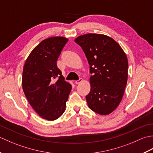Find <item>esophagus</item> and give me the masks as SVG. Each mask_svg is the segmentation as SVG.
<instances>
[{
  "mask_svg": "<svg viewBox=\"0 0 153 153\" xmlns=\"http://www.w3.org/2000/svg\"><path fill=\"white\" fill-rule=\"evenodd\" d=\"M83 82V79L82 78H79L78 80L75 81V83L76 84H79L80 83H82Z\"/></svg>",
  "mask_w": 153,
  "mask_h": 153,
  "instance_id": "esophagus-1",
  "label": "esophagus"
}]
</instances>
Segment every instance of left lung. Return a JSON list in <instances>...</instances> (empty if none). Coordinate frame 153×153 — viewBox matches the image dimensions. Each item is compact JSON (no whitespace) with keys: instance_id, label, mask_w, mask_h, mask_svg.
I'll use <instances>...</instances> for the list:
<instances>
[{"instance_id":"1","label":"left lung","mask_w":153,"mask_h":153,"mask_svg":"<svg viewBox=\"0 0 153 153\" xmlns=\"http://www.w3.org/2000/svg\"><path fill=\"white\" fill-rule=\"evenodd\" d=\"M90 65L91 91L86 96L89 108L108 115L120 105L128 81V61L122 47L107 35L87 33L75 39Z\"/></svg>"}]
</instances>
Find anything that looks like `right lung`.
Masks as SVG:
<instances>
[{"label":"right lung","mask_w":153,"mask_h":153,"mask_svg":"<svg viewBox=\"0 0 153 153\" xmlns=\"http://www.w3.org/2000/svg\"><path fill=\"white\" fill-rule=\"evenodd\" d=\"M68 41L63 37L42 41L31 52L23 69L22 88L28 102L41 118L49 121L62 115L71 89L56 65Z\"/></svg>","instance_id":"1"}]
</instances>
